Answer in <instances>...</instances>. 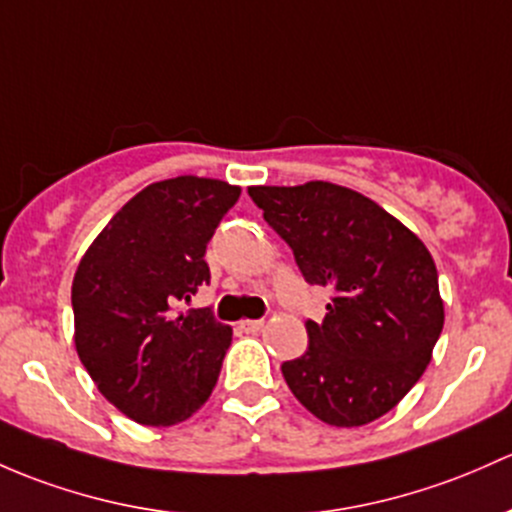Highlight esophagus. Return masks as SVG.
<instances>
[{"mask_svg": "<svg viewBox=\"0 0 512 512\" xmlns=\"http://www.w3.org/2000/svg\"><path fill=\"white\" fill-rule=\"evenodd\" d=\"M240 331L245 333H257L262 328V321L260 319H247V321H240Z\"/></svg>", "mask_w": 512, "mask_h": 512, "instance_id": "esophagus-1", "label": "esophagus"}]
</instances>
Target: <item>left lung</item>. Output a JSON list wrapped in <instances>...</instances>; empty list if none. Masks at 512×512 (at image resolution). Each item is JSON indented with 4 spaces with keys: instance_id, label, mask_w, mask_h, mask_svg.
<instances>
[{
    "instance_id": "left-lung-1",
    "label": "left lung",
    "mask_w": 512,
    "mask_h": 512,
    "mask_svg": "<svg viewBox=\"0 0 512 512\" xmlns=\"http://www.w3.org/2000/svg\"><path fill=\"white\" fill-rule=\"evenodd\" d=\"M309 284L331 287L309 348L282 363L294 397L321 422L363 427L422 378L444 326L437 265L410 228L363 193L328 181L250 186Z\"/></svg>"
}]
</instances>
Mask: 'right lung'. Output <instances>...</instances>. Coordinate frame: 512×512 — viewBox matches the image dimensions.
<instances>
[{
  "instance_id": "add662e5",
  "label": "right lung",
  "mask_w": 512,
  "mask_h": 512,
  "mask_svg": "<svg viewBox=\"0 0 512 512\" xmlns=\"http://www.w3.org/2000/svg\"><path fill=\"white\" fill-rule=\"evenodd\" d=\"M240 188L176 176L142 188L112 215L75 272V351L129 419L171 427L201 410L218 383L233 328L211 309L174 314L211 282L208 240Z\"/></svg>"
}]
</instances>
